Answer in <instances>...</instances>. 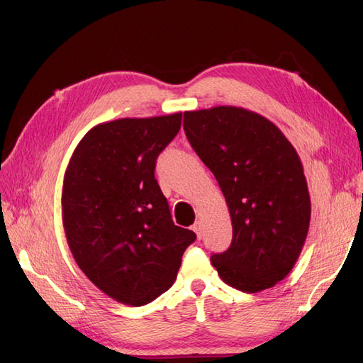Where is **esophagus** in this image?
<instances>
[{"label":"esophagus","mask_w":363,"mask_h":363,"mask_svg":"<svg viewBox=\"0 0 363 363\" xmlns=\"http://www.w3.org/2000/svg\"><path fill=\"white\" fill-rule=\"evenodd\" d=\"M192 230L196 233V236L201 238L203 235V225H201V221H195V224L192 225Z\"/></svg>","instance_id":"1"}]
</instances>
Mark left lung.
Here are the masks:
<instances>
[{"mask_svg": "<svg viewBox=\"0 0 363 363\" xmlns=\"http://www.w3.org/2000/svg\"><path fill=\"white\" fill-rule=\"evenodd\" d=\"M192 148L221 188L232 218L228 250L211 257L219 277L248 294L294 268L311 224L301 160L281 130L256 112L216 106L184 112Z\"/></svg>", "mask_w": 363, "mask_h": 363, "instance_id": "obj_1", "label": "left lung"}]
</instances>
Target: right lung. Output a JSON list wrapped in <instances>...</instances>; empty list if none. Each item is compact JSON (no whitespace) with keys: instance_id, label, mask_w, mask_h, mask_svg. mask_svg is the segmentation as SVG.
<instances>
[{"instance_id":"add662e5","label":"right lung","mask_w":363,"mask_h":363,"mask_svg":"<svg viewBox=\"0 0 363 363\" xmlns=\"http://www.w3.org/2000/svg\"><path fill=\"white\" fill-rule=\"evenodd\" d=\"M182 113L121 118L92 127L63 179L62 219L77 265L115 301L144 306L177 279L196 235L172 223L156 160Z\"/></svg>"}]
</instances>
